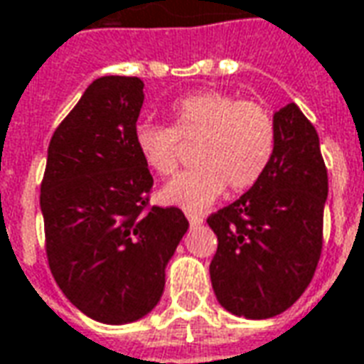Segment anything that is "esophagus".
I'll return each instance as SVG.
<instances>
[{"label": "esophagus", "instance_id": "1", "mask_svg": "<svg viewBox=\"0 0 364 364\" xmlns=\"http://www.w3.org/2000/svg\"><path fill=\"white\" fill-rule=\"evenodd\" d=\"M186 218L192 228H196V225H200L202 222H204V218H202L200 214H194V212H186Z\"/></svg>", "mask_w": 364, "mask_h": 364}]
</instances>
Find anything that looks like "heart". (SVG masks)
Listing matches in <instances>:
<instances>
[{"instance_id":"1","label":"heart","mask_w":364,"mask_h":364,"mask_svg":"<svg viewBox=\"0 0 364 364\" xmlns=\"http://www.w3.org/2000/svg\"><path fill=\"white\" fill-rule=\"evenodd\" d=\"M134 142L144 164L158 176L176 172L182 144H194L196 166L180 172L160 190L166 204L200 210L230 186H255L275 150V122L269 110L230 92L200 91L170 107V127L140 122Z\"/></svg>"}]
</instances>
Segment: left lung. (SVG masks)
<instances>
[{
  "mask_svg": "<svg viewBox=\"0 0 364 364\" xmlns=\"http://www.w3.org/2000/svg\"><path fill=\"white\" fill-rule=\"evenodd\" d=\"M275 150L262 180L208 215L218 235L210 277L220 305L245 319L289 309L311 283L323 250L329 192L319 136L295 102L273 114Z\"/></svg>",
  "mask_w": 364,
  "mask_h": 364,
  "instance_id": "8db88e82",
  "label": "left lung"
}]
</instances>
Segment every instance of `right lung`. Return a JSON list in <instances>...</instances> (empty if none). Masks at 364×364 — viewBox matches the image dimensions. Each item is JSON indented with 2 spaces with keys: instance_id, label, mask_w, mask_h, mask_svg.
Masks as SVG:
<instances>
[{
  "instance_id": "add662e5",
  "label": "right lung",
  "mask_w": 364,
  "mask_h": 364,
  "mask_svg": "<svg viewBox=\"0 0 364 364\" xmlns=\"http://www.w3.org/2000/svg\"><path fill=\"white\" fill-rule=\"evenodd\" d=\"M144 82L92 81L55 129L41 182L47 262L59 289L87 317L122 325L154 309L164 269L188 220L150 206L152 174L134 130Z\"/></svg>"
}]
</instances>
